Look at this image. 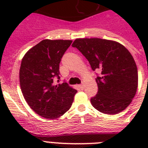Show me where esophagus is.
Instances as JSON below:
<instances>
[{
  "mask_svg": "<svg viewBox=\"0 0 148 148\" xmlns=\"http://www.w3.org/2000/svg\"><path fill=\"white\" fill-rule=\"evenodd\" d=\"M78 87H79V88L81 89V90H84V84H80V85H78Z\"/></svg>",
  "mask_w": 148,
  "mask_h": 148,
  "instance_id": "1",
  "label": "esophagus"
}]
</instances>
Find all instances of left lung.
I'll return each mask as SVG.
<instances>
[{
  "label": "left lung",
  "instance_id": "1",
  "mask_svg": "<svg viewBox=\"0 0 148 148\" xmlns=\"http://www.w3.org/2000/svg\"><path fill=\"white\" fill-rule=\"evenodd\" d=\"M76 47L88 60L92 70L100 72L95 81L98 93L91 98L94 108L114 115L127 108L138 87V70L134 58L125 47L114 40L77 38Z\"/></svg>",
  "mask_w": 148,
  "mask_h": 148
}]
</instances>
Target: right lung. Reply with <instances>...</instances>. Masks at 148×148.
<instances>
[{
  "label": "right lung",
  "mask_w": 148,
  "mask_h": 148,
  "mask_svg": "<svg viewBox=\"0 0 148 148\" xmlns=\"http://www.w3.org/2000/svg\"><path fill=\"white\" fill-rule=\"evenodd\" d=\"M73 40L45 39L22 58L19 79L22 93L31 109L45 119L58 118L69 110L77 90L66 82L56 84L59 64ZM59 82V80H58Z\"/></svg>",
  "instance_id": "right-lung-1"
}]
</instances>
